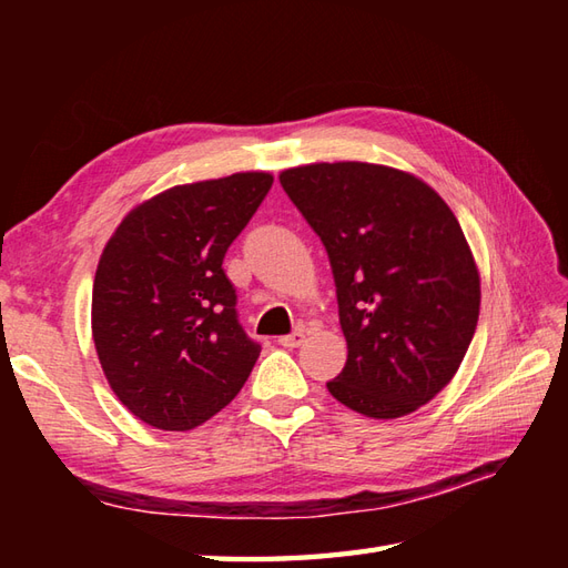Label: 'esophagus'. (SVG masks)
Returning <instances> with one entry per match:
<instances>
[{"instance_id":"34e87169","label":"esophagus","mask_w":568,"mask_h":568,"mask_svg":"<svg viewBox=\"0 0 568 568\" xmlns=\"http://www.w3.org/2000/svg\"><path fill=\"white\" fill-rule=\"evenodd\" d=\"M281 346H285V348H297L300 344L305 342V329H295L293 334H285V336H281Z\"/></svg>"}]
</instances>
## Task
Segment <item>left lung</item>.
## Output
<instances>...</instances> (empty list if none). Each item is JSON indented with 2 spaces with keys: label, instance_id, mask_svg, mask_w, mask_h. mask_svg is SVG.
Listing matches in <instances>:
<instances>
[{
  "label": "left lung",
  "instance_id": "left-lung-1",
  "mask_svg": "<svg viewBox=\"0 0 568 568\" xmlns=\"http://www.w3.org/2000/svg\"><path fill=\"white\" fill-rule=\"evenodd\" d=\"M281 185L332 263L348 356L329 393L373 419L415 413L449 385L478 324L480 277L449 204L358 161L287 168Z\"/></svg>",
  "mask_w": 568,
  "mask_h": 568
}]
</instances>
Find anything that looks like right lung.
Segmentation results:
<instances>
[{
	"mask_svg": "<svg viewBox=\"0 0 568 568\" xmlns=\"http://www.w3.org/2000/svg\"><path fill=\"white\" fill-rule=\"evenodd\" d=\"M273 185L234 173L131 210L100 256L92 339L114 395L165 432L195 429L244 388L261 346L236 317L222 261Z\"/></svg>",
	"mask_w": 568,
	"mask_h": 568,
	"instance_id": "right-lung-1",
	"label": "right lung"
}]
</instances>
